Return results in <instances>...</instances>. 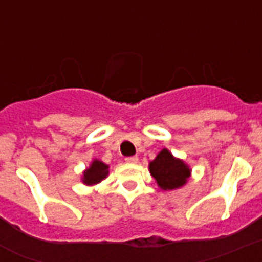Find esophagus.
<instances>
[{
  "label": "esophagus",
  "mask_w": 262,
  "mask_h": 262,
  "mask_svg": "<svg viewBox=\"0 0 262 262\" xmlns=\"http://www.w3.org/2000/svg\"><path fill=\"white\" fill-rule=\"evenodd\" d=\"M125 160H126L127 163L135 164V163H137V162H139V158H137V156H129V158H126Z\"/></svg>",
  "instance_id": "1"
}]
</instances>
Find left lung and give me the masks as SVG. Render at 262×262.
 Masks as SVG:
<instances>
[{
	"instance_id": "8db88e82",
	"label": "left lung",
	"mask_w": 262,
	"mask_h": 262,
	"mask_svg": "<svg viewBox=\"0 0 262 262\" xmlns=\"http://www.w3.org/2000/svg\"><path fill=\"white\" fill-rule=\"evenodd\" d=\"M149 171L164 190L178 189L186 183L190 175V170L186 164L182 160L175 159L167 149H163L156 156V159L149 163Z\"/></svg>"
}]
</instances>
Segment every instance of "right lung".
<instances>
[{
    "instance_id": "1",
    "label": "right lung",
    "mask_w": 262,
    "mask_h": 262,
    "mask_svg": "<svg viewBox=\"0 0 262 262\" xmlns=\"http://www.w3.org/2000/svg\"><path fill=\"white\" fill-rule=\"evenodd\" d=\"M107 168L108 166H106L102 162H99V160H94L92 164L90 166V168H87L85 171H84V183H87V185H94V183L100 182L103 178H106V175L108 174L107 171Z\"/></svg>"
}]
</instances>
